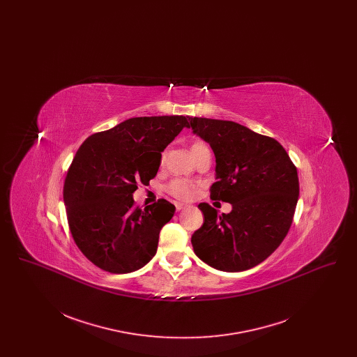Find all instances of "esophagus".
I'll return each mask as SVG.
<instances>
[{
  "label": "esophagus",
  "mask_w": 357,
  "mask_h": 357,
  "mask_svg": "<svg viewBox=\"0 0 357 357\" xmlns=\"http://www.w3.org/2000/svg\"><path fill=\"white\" fill-rule=\"evenodd\" d=\"M175 207H176V210H178V211H181V210L186 208L187 204H179V202H176V204H175Z\"/></svg>",
  "instance_id": "obj_1"
}]
</instances>
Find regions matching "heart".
<instances>
[{"label":"heart","instance_id":"heart-1","mask_svg":"<svg viewBox=\"0 0 357 357\" xmlns=\"http://www.w3.org/2000/svg\"><path fill=\"white\" fill-rule=\"evenodd\" d=\"M206 149H207V146L204 143H202V142H195L191 146V155L194 156L195 153H198L199 151H202V150H206ZM167 190H169L171 195H174L178 199H190L194 195L195 185L192 182H190V181L178 178V179L171 181L169 186H167Z\"/></svg>","mask_w":357,"mask_h":357}]
</instances>
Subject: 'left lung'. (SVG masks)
Listing matches in <instances>:
<instances>
[{
	"label": "left lung",
	"instance_id": "left-lung-1",
	"mask_svg": "<svg viewBox=\"0 0 357 357\" xmlns=\"http://www.w3.org/2000/svg\"><path fill=\"white\" fill-rule=\"evenodd\" d=\"M188 120V128L215 155L210 198L233 207L218 214L210 204H198L204 222L191 237L194 253L222 272L252 269L288 234L300 194L297 169L273 137L229 120Z\"/></svg>",
	"mask_w": 357,
	"mask_h": 357
}]
</instances>
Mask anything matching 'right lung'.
<instances>
[{"mask_svg": "<svg viewBox=\"0 0 357 357\" xmlns=\"http://www.w3.org/2000/svg\"><path fill=\"white\" fill-rule=\"evenodd\" d=\"M185 127V116L124 120L85 139L64 182L69 230L82 253L109 273L135 272L151 261L175 206L166 199L134 204L137 183L149 185L162 153Z\"/></svg>", "mask_w": 357, "mask_h": 357, "instance_id": "obj_1", "label": "right lung"}]
</instances>
